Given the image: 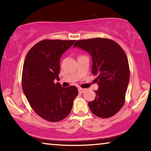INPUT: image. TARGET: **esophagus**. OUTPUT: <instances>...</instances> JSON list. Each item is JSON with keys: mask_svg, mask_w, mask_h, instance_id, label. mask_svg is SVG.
I'll list each match as a JSON object with an SVG mask.
<instances>
[{"mask_svg": "<svg viewBox=\"0 0 151 151\" xmlns=\"http://www.w3.org/2000/svg\"><path fill=\"white\" fill-rule=\"evenodd\" d=\"M85 91H86L85 88H78V91H79L80 93H83Z\"/></svg>", "mask_w": 151, "mask_h": 151, "instance_id": "obj_1", "label": "esophagus"}]
</instances>
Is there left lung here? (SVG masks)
Instances as JSON below:
<instances>
[{"label":"left lung","mask_w":151,"mask_h":151,"mask_svg":"<svg viewBox=\"0 0 151 151\" xmlns=\"http://www.w3.org/2000/svg\"><path fill=\"white\" fill-rule=\"evenodd\" d=\"M89 53L92 73L98 76L96 98L88 102L90 110L101 118L116 114L125 102L130 78L129 61L122 48L114 40L96 38L77 40L73 45Z\"/></svg>","instance_id":"8db88e82"}]
</instances>
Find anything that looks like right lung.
<instances>
[{"mask_svg":"<svg viewBox=\"0 0 151 151\" xmlns=\"http://www.w3.org/2000/svg\"><path fill=\"white\" fill-rule=\"evenodd\" d=\"M73 40H43L33 46L24 60L22 87L34 112L45 120L56 122L71 112L78 91L75 86L64 88L59 82L60 60Z\"/></svg>","mask_w":151,"mask_h":151,"instance_id":"add662e5","label":"right lung"}]
</instances>
